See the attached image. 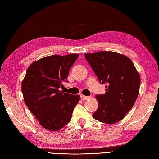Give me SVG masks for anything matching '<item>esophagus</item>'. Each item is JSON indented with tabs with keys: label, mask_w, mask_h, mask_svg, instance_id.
<instances>
[{
	"label": "esophagus",
	"mask_w": 159,
	"mask_h": 159,
	"mask_svg": "<svg viewBox=\"0 0 159 159\" xmlns=\"http://www.w3.org/2000/svg\"><path fill=\"white\" fill-rule=\"evenodd\" d=\"M90 97H87V96H84V95H81V99L82 100H86L88 98H89Z\"/></svg>",
	"instance_id": "esophagus-1"
}]
</instances>
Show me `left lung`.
I'll list each match as a JSON object with an SVG mask.
<instances>
[{
	"label": "left lung",
	"instance_id": "8db88e82",
	"mask_svg": "<svg viewBox=\"0 0 159 159\" xmlns=\"http://www.w3.org/2000/svg\"><path fill=\"white\" fill-rule=\"evenodd\" d=\"M85 58L105 85V94H97L98 106L93 114L97 120L114 124L131 109L139 94L140 76L127 56L113 52L86 54Z\"/></svg>",
	"mask_w": 159,
	"mask_h": 159
}]
</instances>
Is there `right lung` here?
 Segmentation results:
<instances>
[{
  "mask_svg": "<svg viewBox=\"0 0 159 159\" xmlns=\"http://www.w3.org/2000/svg\"><path fill=\"white\" fill-rule=\"evenodd\" d=\"M77 54L52 55L32 63L22 83L24 100L39 124L49 130L56 131L71 120L73 109L80 95L60 91L66 80Z\"/></svg>",
  "mask_w": 159,
  "mask_h": 159,
  "instance_id": "add662e5",
  "label": "right lung"
}]
</instances>
